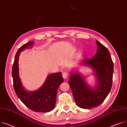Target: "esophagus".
<instances>
[{"label": "esophagus", "instance_id": "1", "mask_svg": "<svg viewBox=\"0 0 127 127\" xmlns=\"http://www.w3.org/2000/svg\"><path fill=\"white\" fill-rule=\"evenodd\" d=\"M62 76L64 79H66L67 77H68V73H67L66 72H64L63 73Z\"/></svg>", "mask_w": 127, "mask_h": 127}]
</instances>
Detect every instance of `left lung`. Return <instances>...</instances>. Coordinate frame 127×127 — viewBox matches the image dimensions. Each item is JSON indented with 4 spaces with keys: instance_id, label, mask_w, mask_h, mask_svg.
Segmentation results:
<instances>
[{
    "instance_id": "8db88e82",
    "label": "left lung",
    "mask_w": 127,
    "mask_h": 127,
    "mask_svg": "<svg viewBox=\"0 0 127 127\" xmlns=\"http://www.w3.org/2000/svg\"><path fill=\"white\" fill-rule=\"evenodd\" d=\"M97 50L92 59L86 58L80 64L91 68L96 78L94 87L89 85L85 77L77 71H71L69 84L77 105L83 109H91L104 101L109 93L114 70L110 52L105 46L96 40Z\"/></svg>"
}]
</instances>
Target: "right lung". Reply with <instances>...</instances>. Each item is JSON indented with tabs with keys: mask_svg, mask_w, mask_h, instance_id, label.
Instances as JSON below:
<instances>
[{
	"mask_svg": "<svg viewBox=\"0 0 127 127\" xmlns=\"http://www.w3.org/2000/svg\"><path fill=\"white\" fill-rule=\"evenodd\" d=\"M33 41L22 46L17 51L12 67V77L14 90L20 100L30 109L36 112H49L55 108L59 86L63 83L61 72L48 75L42 86L37 90L30 91L25 89L19 75V56L26 49L32 47Z\"/></svg>",
	"mask_w": 127,
	"mask_h": 127,
	"instance_id": "1",
	"label": "right lung"
}]
</instances>
